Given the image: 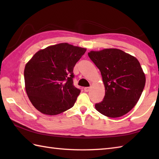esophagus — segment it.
I'll use <instances>...</instances> for the list:
<instances>
[{"mask_svg": "<svg viewBox=\"0 0 159 159\" xmlns=\"http://www.w3.org/2000/svg\"><path fill=\"white\" fill-rule=\"evenodd\" d=\"M90 89H91L90 87H85V88H84V90H85V92H88L90 91Z\"/></svg>", "mask_w": 159, "mask_h": 159, "instance_id": "esophagus-1", "label": "esophagus"}]
</instances>
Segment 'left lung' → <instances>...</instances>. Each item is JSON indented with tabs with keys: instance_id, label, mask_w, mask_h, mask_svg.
<instances>
[{
	"instance_id": "obj_1",
	"label": "left lung",
	"mask_w": 159,
	"mask_h": 159,
	"mask_svg": "<svg viewBox=\"0 0 159 159\" xmlns=\"http://www.w3.org/2000/svg\"><path fill=\"white\" fill-rule=\"evenodd\" d=\"M100 71L105 88L102 102L96 109L109 117H119L129 112L139 100L146 84V76L139 61L117 48L88 52Z\"/></svg>"
}]
</instances>
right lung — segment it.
Masks as SVG:
<instances>
[{"label": "right lung", "instance_id": "add662e5", "mask_svg": "<svg viewBox=\"0 0 159 159\" xmlns=\"http://www.w3.org/2000/svg\"><path fill=\"white\" fill-rule=\"evenodd\" d=\"M86 50L61 43L39 50L26 63L25 89L37 110L56 116L74 106L80 91L73 85V69Z\"/></svg>", "mask_w": 159, "mask_h": 159}]
</instances>
